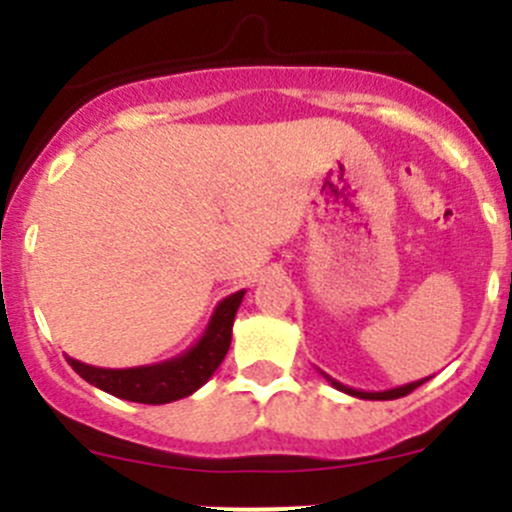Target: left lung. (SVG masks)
<instances>
[{
    "label": "left lung",
    "mask_w": 512,
    "mask_h": 512,
    "mask_svg": "<svg viewBox=\"0 0 512 512\" xmlns=\"http://www.w3.org/2000/svg\"><path fill=\"white\" fill-rule=\"evenodd\" d=\"M319 374L324 376V379L329 381V384L334 386V389L344 391V394L349 396H356V399H366V401H391V399H401V396L411 394V391L418 389L421 384H426L431 376H426V379H418V381H411V384H404V386H396V389H386V391H361V389H352V386H344L339 384L337 379H332V376H327L324 371H319Z\"/></svg>",
    "instance_id": "8db88e82"
}]
</instances>
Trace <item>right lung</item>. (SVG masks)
Segmentation results:
<instances>
[{"label": "right lung", "instance_id": "obj_1", "mask_svg": "<svg viewBox=\"0 0 512 512\" xmlns=\"http://www.w3.org/2000/svg\"><path fill=\"white\" fill-rule=\"evenodd\" d=\"M245 289L230 294L215 307L203 337L180 356H173L160 364L131 366V369H101V366L84 364L71 356L66 361L71 369L89 381L96 389L118 399L136 401V404H170L195 394L210 376L223 364L232 339V322L240 307Z\"/></svg>", "mask_w": 512, "mask_h": 512}]
</instances>
